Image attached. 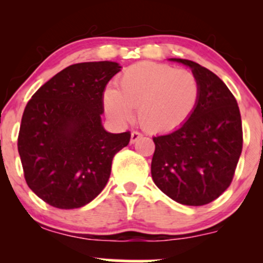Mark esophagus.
Segmentation results:
<instances>
[{
    "mask_svg": "<svg viewBox=\"0 0 263 263\" xmlns=\"http://www.w3.org/2000/svg\"><path fill=\"white\" fill-rule=\"evenodd\" d=\"M142 137V134L138 131H134L131 134V143H135L136 141H138Z\"/></svg>",
    "mask_w": 263,
    "mask_h": 263,
    "instance_id": "esophagus-1",
    "label": "esophagus"
}]
</instances>
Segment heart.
<instances>
[{
	"label": "heart",
	"mask_w": 263,
	"mask_h": 263,
	"mask_svg": "<svg viewBox=\"0 0 263 263\" xmlns=\"http://www.w3.org/2000/svg\"><path fill=\"white\" fill-rule=\"evenodd\" d=\"M117 90L107 87L104 106L119 122L132 119L149 132H170L192 116L200 99V83L192 71L167 64L142 62L128 66L116 80Z\"/></svg>",
	"instance_id": "heart-1"
}]
</instances>
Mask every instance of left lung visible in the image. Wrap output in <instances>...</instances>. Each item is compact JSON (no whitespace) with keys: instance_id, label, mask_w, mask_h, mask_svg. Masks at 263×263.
Here are the masks:
<instances>
[{"instance_id":"obj_1","label":"left lung","mask_w":263,"mask_h":263,"mask_svg":"<svg viewBox=\"0 0 263 263\" xmlns=\"http://www.w3.org/2000/svg\"><path fill=\"white\" fill-rule=\"evenodd\" d=\"M192 68L200 99L179 128L153 137V182L177 203L200 206L230 186L242 151V122L237 101L209 69L188 59H172Z\"/></svg>"}]
</instances>
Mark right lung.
<instances>
[{"label": "right lung", "instance_id": "right-lung-1", "mask_svg": "<svg viewBox=\"0 0 263 263\" xmlns=\"http://www.w3.org/2000/svg\"><path fill=\"white\" fill-rule=\"evenodd\" d=\"M121 69L115 62L78 63L42 85L26 105L18 153L33 193L58 209H77L106 185L114 156L131 134L101 125L104 90Z\"/></svg>", "mask_w": 263, "mask_h": 263}]
</instances>
